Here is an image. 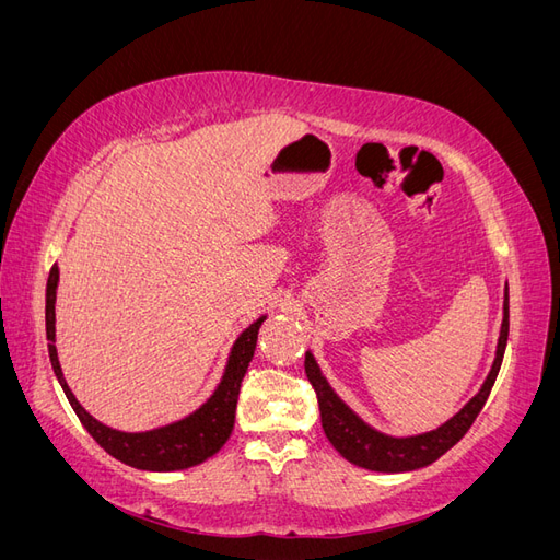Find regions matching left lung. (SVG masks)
I'll list each match as a JSON object with an SVG mask.
<instances>
[{"mask_svg":"<svg viewBox=\"0 0 560 560\" xmlns=\"http://www.w3.org/2000/svg\"><path fill=\"white\" fill-rule=\"evenodd\" d=\"M506 336H510V294H504V319L500 329L495 362L481 387V393L474 397L460 413H455L448 422H444L439 430L409 436V439L385 436L374 428H369L366 422H362L341 399L334 395V389L329 387L325 376L319 374L313 354L306 352V376L317 395L322 428H325L327 439L334 444V448L346 457V460H350L352 465H360L364 469L411 471L434 463L436 457H442L448 448H453L457 442H460V439L467 434V430L471 428V422L481 413L490 389H493V383L498 378V371L506 348Z\"/></svg>","mask_w":560,"mask_h":560,"instance_id":"1","label":"left lung"}]
</instances>
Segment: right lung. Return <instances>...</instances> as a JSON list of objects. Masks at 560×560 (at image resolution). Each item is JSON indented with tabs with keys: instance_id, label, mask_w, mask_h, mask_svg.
<instances>
[{
	"instance_id": "obj_1",
	"label": "right lung",
	"mask_w": 560,
	"mask_h": 560,
	"mask_svg": "<svg viewBox=\"0 0 560 560\" xmlns=\"http://www.w3.org/2000/svg\"><path fill=\"white\" fill-rule=\"evenodd\" d=\"M56 287H58V268L54 266L46 282L48 358H50V364H54V371L65 389L67 399H70L74 413L81 420V425L89 430V434L100 446H103L109 455H114L116 460H121L130 467L147 469V471H175V469L200 465L202 460H208L210 455H214L226 444V439L233 432L235 404H238L241 383L252 362L254 348H257V334L266 317H259L254 325H249L238 336V341H235L231 350L222 383H219L214 395L202 404L196 413L159 430L128 434V432L112 430L103 425V422H97L91 413H86V409L77 401L72 389L67 387L62 378V369L56 352Z\"/></svg>"
}]
</instances>
